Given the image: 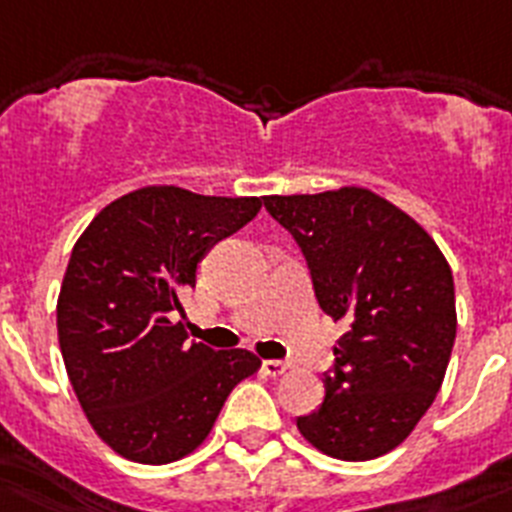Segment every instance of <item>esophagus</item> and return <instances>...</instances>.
<instances>
[{"label":"esophagus","instance_id":"esophagus-1","mask_svg":"<svg viewBox=\"0 0 512 512\" xmlns=\"http://www.w3.org/2000/svg\"><path fill=\"white\" fill-rule=\"evenodd\" d=\"M261 371H264L266 377H282V374H287V363L282 361H264L261 363Z\"/></svg>","mask_w":512,"mask_h":512}]
</instances>
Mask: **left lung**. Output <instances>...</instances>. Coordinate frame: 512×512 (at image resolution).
Segmentation results:
<instances>
[{
    "label": "left lung",
    "instance_id": "8db88e82",
    "mask_svg": "<svg viewBox=\"0 0 512 512\" xmlns=\"http://www.w3.org/2000/svg\"><path fill=\"white\" fill-rule=\"evenodd\" d=\"M264 206L301 246L324 314L348 324L324 403L298 429L329 458L390 453L445 379L458 329L450 264L416 219L366 188L266 196Z\"/></svg>",
    "mask_w": 512,
    "mask_h": 512
}]
</instances>
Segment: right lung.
<instances>
[{"label": "right lung", "mask_w": 512, "mask_h": 512, "mask_svg": "<svg viewBox=\"0 0 512 512\" xmlns=\"http://www.w3.org/2000/svg\"><path fill=\"white\" fill-rule=\"evenodd\" d=\"M259 209L256 196L149 185L104 206L75 243L59 350L88 424L122 458L162 466L193 453L232 387L259 371L251 350H211L175 322L198 261Z\"/></svg>", "instance_id": "add662e5"}]
</instances>
